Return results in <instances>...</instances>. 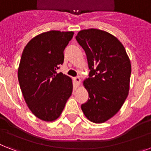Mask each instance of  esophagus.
Returning <instances> with one entry per match:
<instances>
[{
    "label": "esophagus",
    "instance_id": "1",
    "mask_svg": "<svg viewBox=\"0 0 151 151\" xmlns=\"http://www.w3.org/2000/svg\"><path fill=\"white\" fill-rule=\"evenodd\" d=\"M73 81H74V82L77 84V85L79 86L80 84H81V78H80L79 77H77V78H73Z\"/></svg>",
    "mask_w": 151,
    "mask_h": 151
}]
</instances>
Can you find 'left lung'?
<instances>
[{"label": "left lung", "mask_w": 151, "mask_h": 151, "mask_svg": "<svg viewBox=\"0 0 151 151\" xmlns=\"http://www.w3.org/2000/svg\"><path fill=\"white\" fill-rule=\"evenodd\" d=\"M76 40L86 53L91 70L83 81L89 99L81 109L91 122L102 123L119 111L128 96L130 60L122 42L103 30L84 29Z\"/></svg>", "instance_id": "left-lung-1"}]
</instances>
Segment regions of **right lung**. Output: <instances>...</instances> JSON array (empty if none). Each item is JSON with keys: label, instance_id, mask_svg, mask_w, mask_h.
<instances>
[{"label": "right lung", "instance_id": "1", "mask_svg": "<svg viewBox=\"0 0 151 151\" xmlns=\"http://www.w3.org/2000/svg\"><path fill=\"white\" fill-rule=\"evenodd\" d=\"M73 34L56 30L42 32L23 50L18 69L22 93L33 115L45 122L60 117L72 94V79L56 70L63 63V50Z\"/></svg>", "mask_w": 151, "mask_h": 151}]
</instances>
